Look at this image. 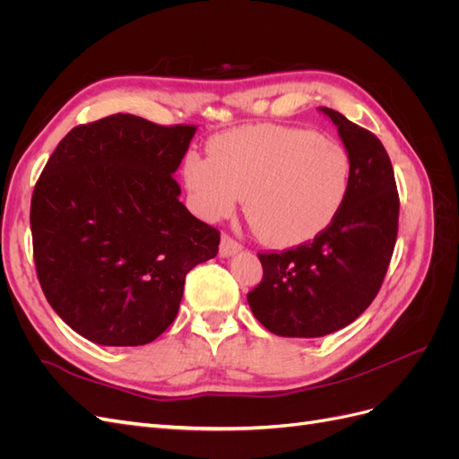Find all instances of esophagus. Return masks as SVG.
Listing matches in <instances>:
<instances>
[{
  "label": "esophagus",
  "mask_w": 459,
  "mask_h": 459,
  "mask_svg": "<svg viewBox=\"0 0 459 459\" xmlns=\"http://www.w3.org/2000/svg\"><path fill=\"white\" fill-rule=\"evenodd\" d=\"M241 251V245L231 239L230 235H221V241H220V256L221 258H230L233 255H238Z\"/></svg>",
  "instance_id": "obj_1"
}]
</instances>
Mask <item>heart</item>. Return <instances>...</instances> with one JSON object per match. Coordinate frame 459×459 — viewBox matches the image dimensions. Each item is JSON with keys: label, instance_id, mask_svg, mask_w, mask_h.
Returning <instances> with one entry per match:
<instances>
[{"label": "heart", "instance_id": "1", "mask_svg": "<svg viewBox=\"0 0 459 459\" xmlns=\"http://www.w3.org/2000/svg\"><path fill=\"white\" fill-rule=\"evenodd\" d=\"M352 160L337 140L300 128L255 124L220 135L211 155L184 166L193 206L206 220L245 212L273 247H297L322 233L351 189Z\"/></svg>", "mask_w": 459, "mask_h": 459}]
</instances>
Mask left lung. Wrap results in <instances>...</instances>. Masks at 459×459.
I'll return each instance as SVG.
<instances>
[{
  "mask_svg": "<svg viewBox=\"0 0 459 459\" xmlns=\"http://www.w3.org/2000/svg\"><path fill=\"white\" fill-rule=\"evenodd\" d=\"M319 113L349 151L351 189L312 243L258 255L264 277L247 300L280 337L316 339L351 325L379 293L398 233V191L383 143L337 110L319 107Z\"/></svg>",
  "mask_w": 459,
  "mask_h": 459,
  "instance_id": "obj_1",
  "label": "left lung"
}]
</instances>
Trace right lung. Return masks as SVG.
<instances>
[{"instance_id":"1","label":"right lung","mask_w":459,"mask_h":459,"mask_svg":"<svg viewBox=\"0 0 459 459\" xmlns=\"http://www.w3.org/2000/svg\"><path fill=\"white\" fill-rule=\"evenodd\" d=\"M195 126L110 115L68 132L34 187V262L51 308L103 346L155 341L179 310L189 270L220 233L179 201L172 174Z\"/></svg>"}]
</instances>
